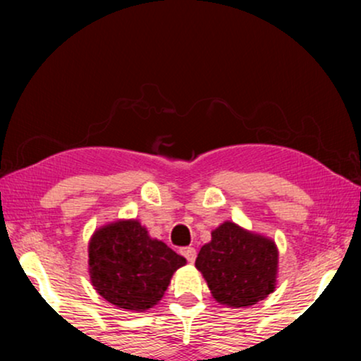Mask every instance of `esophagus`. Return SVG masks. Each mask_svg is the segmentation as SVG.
<instances>
[{"label":"esophagus","mask_w":361,"mask_h":361,"mask_svg":"<svg viewBox=\"0 0 361 361\" xmlns=\"http://www.w3.org/2000/svg\"><path fill=\"white\" fill-rule=\"evenodd\" d=\"M180 255L184 256V258H185L187 261H189V263H194L195 256H197L195 248H192V246H185V248H182V250H180Z\"/></svg>","instance_id":"1"}]
</instances>
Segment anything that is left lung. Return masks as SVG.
<instances>
[{"label": "left lung", "mask_w": 361, "mask_h": 361, "mask_svg": "<svg viewBox=\"0 0 361 361\" xmlns=\"http://www.w3.org/2000/svg\"><path fill=\"white\" fill-rule=\"evenodd\" d=\"M216 302L228 307H248L274 290L278 248L273 240L251 233L233 221L212 231L195 259Z\"/></svg>", "instance_id": "obj_1"}]
</instances>
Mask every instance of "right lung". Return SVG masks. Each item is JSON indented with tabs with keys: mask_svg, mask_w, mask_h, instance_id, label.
<instances>
[{
	"mask_svg": "<svg viewBox=\"0 0 361 361\" xmlns=\"http://www.w3.org/2000/svg\"><path fill=\"white\" fill-rule=\"evenodd\" d=\"M185 263L184 256L151 238L137 220L102 226L88 243L93 288L118 309H151L164 295L172 274Z\"/></svg>",
	"mask_w": 361,
	"mask_h": 361,
	"instance_id": "1",
	"label": "right lung"
}]
</instances>
